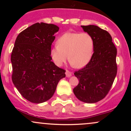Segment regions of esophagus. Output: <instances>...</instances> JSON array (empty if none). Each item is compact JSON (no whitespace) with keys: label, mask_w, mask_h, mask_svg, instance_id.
Returning a JSON list of instances; mask_svg holds the SVG:
<instances>
[{"label":"esophagus","mask_w":131,"mask_h":131,"mask_svg":"<svg viewBox=\"0 0 131 131\" xmlns=\"http://www.w3.org/2000/svg\"><path fill=\"white\" fill-rule=\"evenodd\" d=\"M65 74H66V76H67V77H68V78L70 77V76H71V72L69 71L68 70H66Z\"/></svg>","instance_id":"esophagus-1"}]
</instances>
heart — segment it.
Masks as SVG:
<instances>
[{"instance_id": "heart-1", "label": "heart", "mask_w": 131, "mask_h": 131, "mask_svg": "<svg viewBox=\"0 0 131 131\" xmlns=\"http://www.w3.org/2000/svg\"><path fill=\"white\" fill-rule=\"evenodd\" d=\"M57 44L51 47L50 55L57 66L63 63L68 55L71 64L80 68L89 63L93 55L94 40L88 32H66L57 39Z\"/></svg>"}]
</instances>
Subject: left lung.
Returning <instances> with one entry per match:
<instances>
[{"mask_svg":"<svg viewBox=\"0 0 131 131\" xmlns=\"http://www.w3.org/2000/svg\"><path fill=\"white\" fill-rule=\"evenodd\" d=\"M81 27L94 39V52L89 63L74 73L79 82L73 92L81 101L94 103L105 98L112 88L117 74V49L106 31L95 25Z\"/></svg>","mask_w":131,"mask_h":131,"instance_id":"obj_1","label":"left lung"}]
</instances>
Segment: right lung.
I'll return each mask as SVG.
<instances>
[{
    "instance_id": "1",
    "label": "right lung",
    "mask_w": 131,
    "mask_h": 131,
    "mask_svg": "<svg viewBox=\"0 0 131 131\" xmlns=\"http://www.w3.org/2000/svg\"><path fill=\"white\" fill-rule=\"evenodd\" d=\"M59 28L37 23L16 37L12 52L13 84L28 101L40 103L53 96L66 71L52 61L50 49Z\"/></svg>"
}]
</instances>
